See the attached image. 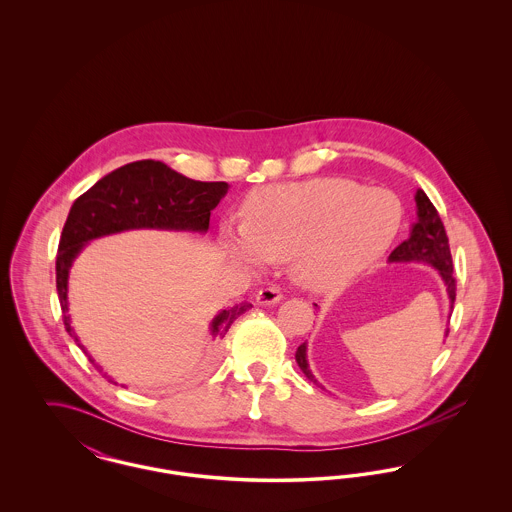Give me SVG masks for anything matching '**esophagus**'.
Masks as SVG:
<instances>
[{
	"instance_id": "obj_1",
	"label": "esophagus",
	"mask_w": 512,
	"mask_h": 512,
	"mask_svg": "<svg viewBox=\"0 0 512 512\" xmlns=\"http://www.w3.org/2000/svg\"><path fill=\"white\" fill-rule=\"evenodd\" d=\"M282 299V292L278 288H265L261 292L257 293L255 297V303L257 305H274Z\"/></svg>"
}]
</instances>
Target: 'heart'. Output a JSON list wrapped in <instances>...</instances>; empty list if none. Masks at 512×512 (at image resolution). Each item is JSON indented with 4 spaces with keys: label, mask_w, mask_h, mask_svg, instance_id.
Here are the masks:
<instances>
[{
    "label": "heart",
    "mask_w": 512,
    "mask_h": 512,
    "mask_svg": "<svg viewBox=\"0 0 512 512\" xmlns=\"http://www.w3.org/2000/svg\"><path fill=\"white\" fill-rule=\"evenodd\" d=\"M242 217V226L220 230L222 249L236 265L259 270L286 259L297 286L332 292L390 249L403 213L388 190L320 176L253 190Z\"/></svg>",
    "instance_id": "obj_1"
}]
</instances>
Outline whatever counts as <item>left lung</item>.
<instances>
[{
  "label": "left lung",
  "mask_w": 512,
  "mask_h": 512,
  "mask_svg": "<svg viewBox=\"0 0 512 512\" xmlns=\"http://www.w3.org/2000/svg\"><path fill=\"white\" fill-rule=\"evenodd\" d=\"M416 201V220L411 226V234L403 244L397 245L391 251L390 263H416V265H428V267L436 268V272L445 286V292L449 297V309L453 311V303H455V276H453V259H451V249H449V240L443 228V222L439 219L436 207L432 205V201L428 199V195L422 190H416L414 194ZM315 307L318 309L317 303ZM449 328L445 330V338H447ZM295 361L299 368L303 370V374L313 382L318 384L315 374L309 368L307 361V341L301 343L295 351ZM322 388V386H320ZM324 390V388H322Z\"/></svg>",
  "instance_id": "1"
}]
</instances>
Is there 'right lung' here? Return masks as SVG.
<instances>
[{"label":"right lung","instance_id":"add662e5","mask_svg":"<svg viewBox=\"0 0 512 512\" xmlns=\"http://www.w3.org/2000/svg\"><path fill=\"white\" fill-rule=\"evenodd\" d=\"M228 188L226 182L192 180L172 171L161 161L146 159L109 172L74 201L59 240L55 282L65 328L94 365L96 361L78 340L69 315V274L74 259L92 240L128 230L205 234L209 230L211 211L219 205ZM249 309L251 305L242 301L219 311L209 324L211 338H224L232 322ZM96 368L103 372L101 366L96 365ZM109 382L117 384L113 378H109Z\"/></svg>","mask_w":512,"mask_h":512}]
</instances>
